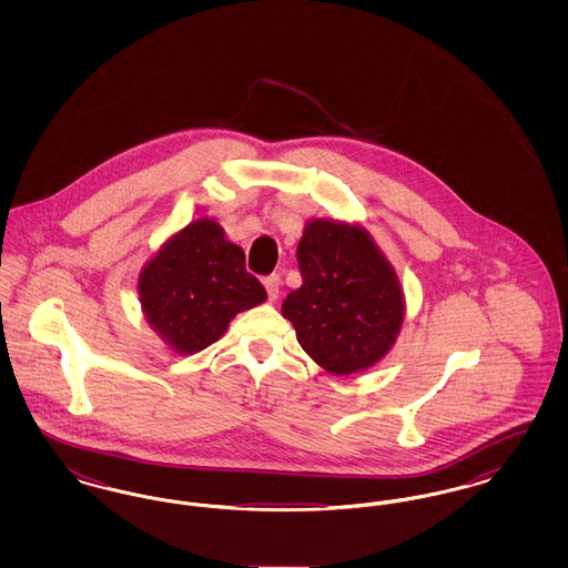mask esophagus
<instances>
[{"label": "esophagus", "mask_w": 568, "mask_h": 568, "mask_svg": "<svg viewBox=\"0 0 568 568\" xmlns=\"http://www.w3.org/2000/svg\"><path fill=\"white\" fill-rule=\"evenodd\" d=\"M264 287H266V292H268V297L274 302V300L278 297V294H281V276H278V274L266 276V278H264Z\"/></svg>", "instance_id": "esophagus-1"}]
</instances>
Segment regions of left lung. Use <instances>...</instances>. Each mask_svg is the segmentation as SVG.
<instances>
[{
    "label": "left lung",
    "instance_id": "8db88e82",
    "mask_svg": "<svg viewBox=\"0 0 568 568\" xmlns=\"http://www.w3.org/2000/svg\"><path fill=\"white\" fill-rule=\"evenodd\" d=\"M302 287L281 313L297 343L332 375L377 364L396 343L405 320L398 276L362 225L313 219L297 244Z\"/></svg>",
    "mask_w": 568,
    "mask_h": 568
}]
</instances>
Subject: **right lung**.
I'll return each instance as SVG.
<instances>
[{
    "label": "right lung",
    "mask_w": 568,
    "mask_h": 568,
    "mask_svg": "<svg viewBox=\"0 0 568 568\" xmlns=\"http://www.w3.org/2000/svg\"><path fill=\"white\" fill-rule=\"evenodd\" d=\"M138 294L149 325L176 353H197L246 308L266 302L244 251L213 219L191 221L142 268Z\"/></svg>",
    "instance_id": "add662e5"
}]
</instances>
